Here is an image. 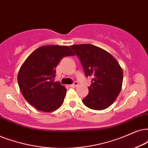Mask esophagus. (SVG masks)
I'll use <instances>...</instances> for the list:
<instances>
[{
  "mask_svg": "<svg viewBox=\"0 0 148 148\" xmlns=\"http://www.w3.org/2000/svg\"><path fill=\"white\" fill-rule=\"evenodd\" d=\"M78 85V82L75 81V82H74V83L72 84V85H70V87H77Z\"/></svg>",
  "mask_w": 148,
  "mask_h": 148,
  "instance_id": "esophagus-1",
  "label": "esophagus"
}]
</instances>
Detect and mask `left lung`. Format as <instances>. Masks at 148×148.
Listing matches in <instances>:
<instances>
[{
  "label": "left lung",
  "mask_w": 148,
  "mask_h": 148,
  "mask_svg": "<svg viewBox=\"0 0 148 148\" xmlns=\"http://www.w3.org/2000/svg\"><path fill=\"white\" fill-rule=\"evenodd\" d=\"M79 57L85 75L92 78L84 104L93 110H104L115 102L120 93L123 70L109 52L92 44L70 46Z\"/></svg>",
  "instance_id": "left-lung-1"
}]
</instances>
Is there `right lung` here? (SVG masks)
<instances>
[{
  "label": "right lung",
  "instance_id": "add662e5",
  "mask_svg": "<svg viewBox=\"0 0 148 148\" xmlns=\"http://www.w3.org/2000/svg\"><path fill=\"white\" fill-rule=\"evenodd\" d=\"M75 53L68 46H43L34 50L20 67L18 83L24 98L39 111L52 112L63 103L67 89L54 82L58 63Z\"/></svg>",
  "mask_w": 148,
  "mask_h": 148
}]
</instances>
